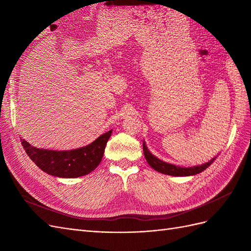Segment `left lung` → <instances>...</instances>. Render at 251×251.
<instances>
[{"mask_svg": "<svg viewBox=\"0 0 251 251\" xmlns=\"http://www.w3.org/2000/svg\"><path fill=\"white\" fill-rule=\"evenodd\" d=\"M143 151H144V157L146 159V161L149 162V164L151 166V168L159 172L162 173V174L165 175H171V176H192V175H196L199 174V173L203 172L205 169L210 166L215 158L210 160L209 162L201 164V165H196V166H192V168H181V166H177L174 164H170L163 162L162 160L158 159L155 157L152 153L147 150V147L145 145V142H143Z\"/></svg>", "mask_w": 251, "mask_h": 251, "instance_id": "obj_1", "label": "left lung"}]
</instances>
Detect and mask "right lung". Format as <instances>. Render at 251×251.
I'll list each match as a JSON object with an SVG mask.
<instances>
[{"label": "right lung", "mask_w": 251, "mask_h": 251, "mask_svg": "<svg viewBox=\"0 0 251 251\" xmlns=\"http://www.w3.org/2000/svg\"><path fill=\"white\" fill-rule=\"evenodd\" d=\"M112 130L101 134L94 142L72 151H49L31 146L25 140L21 143L33 162L49 175L61 178H76L88 175L98 168Z\"/></svg>", "instance_id": "obj_1"}]
</instances>
